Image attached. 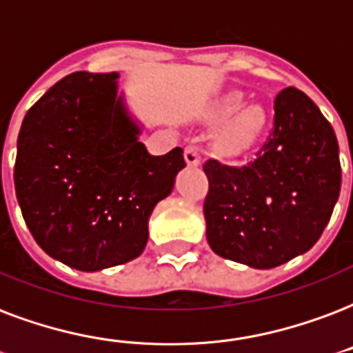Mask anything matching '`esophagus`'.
<instances>
[{
  "label": "esophagus",
  "instance_id": "34e87169",
  "mask_svg": "<svg viewBox=\"0 0 353 353\" xmlns=\"http://www.w3.org/2000/svg\"><path fill=\"white\" fill-rule=\"evenodd\" d=\"M185 161L188 166H198L201 163V153L198 146H187L185 148Z\"/></svg>",
  "mask_w": 353,
  "mask_h": 353
}]
</instances>
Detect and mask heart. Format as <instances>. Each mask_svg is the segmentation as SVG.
Segmentation results:
<instances>
[{"label":"heart","mask_w":353,"mask_h":353,"mask_svg":"<svg viewBox=\"0 0 353 353\" xmlns=\"http://www.w3.org/2000/svg\"><path fill=\"white\" fill-rule=\"evenodd\" d=\"M242 94L230 92L212 109L216 122H225L219 134V150L224 155H241L259 144L270 125V114L261 105H245Z\"/></svg>","instance_id":"1"}]
</instances>
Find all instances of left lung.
<instances>
[{
    "instance_id": "left-lung-1",
    "label": "left lung",
    "mask_w": 353,
    "mask_h": 353,
    "mask_svg": "<svg viewBox=\"0 0 353 353\" xmlns=\"http://www.w3.org/2000/svg\"><path fill=\"white\" fill-rule=\"evenodd\" d=\"M203 172L209 246L254 268H274L313 248L341 192L335 131L294 87L274 99L272 133L252 163L209 159Z\"/></svg>"
}]
</instances>
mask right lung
<instances>
[{
	"label": "right lung",
	"instance_id": "right-lung-1",
	"mask_svg": "<svg viewBox=\"0 0 353 353\" xmlns=\"http://www.w3.org/2000/svg\"><path fill=\"white\" fill-rule=\"evenodd\" d=\"M117 72H74L27 111L18 134L16 198L53 259L83 272L139 257L153 207L185 168L181 148L150 155L117 96Z\"/></svg>",
	"mask_w": 353,
	"mask_h": 353
}]
</instances>
